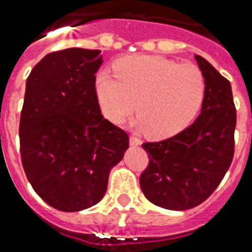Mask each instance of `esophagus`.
<instances>
[{"label":"esophagus","instance_id":"esophagus-1","mask_svg":"<svg viewBox=\"0 0 252 252\" xmlns=\"http://www.w3.org/2000/svg\"><path fill=\"white\" fill-rule=\"evenodd\" d=\"M129 144L132 145V146H138V145H141V140H140V138H137V137H134V136H130L129 137Z\"/></svg>","mask_w":252,"mask_h":252}]
</instances>
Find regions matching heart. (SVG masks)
<instances>
[{
  "mask_svg": "<svg viewBox=\"0 0 252 252\" xmlns=\"http://www.w3.org/2000/svg\"><path fill=\"white\" fill-rule=\"evenodd\" d=\"M115 73L116 79L107 72L95 79L102 114L112 123H122L136 107V126L153 138L181 132L203 101V73L193 63L134 55L120 59Z\"/></svg>",
  "mask_w": 252,
  "mask_h": 252,
  "instance_id": "obj_1",
  "label": "heart"
}]
</instances>
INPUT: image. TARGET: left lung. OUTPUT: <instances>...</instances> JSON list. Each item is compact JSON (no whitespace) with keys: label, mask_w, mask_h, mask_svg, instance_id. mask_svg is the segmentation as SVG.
Instances as JSON below:
<instances>
[{"label":"left lung","mask_w":252,"mask_h":252,"mask_svg":"<svg viewBox=\"0 0 252 252\" xmlns=\"http://www.w3.org/2000/svg\"><path fill=\"white\" fill-rule=\"evenodd\" d=\"M195 59L204 77L200 114L176 136L142 145L149 165L141 173V189L151 203L175 211L207 199L234 155L237 111L230 83L200 55Z\"/></svg>","instance_id":"obj_1"}]
</instances>
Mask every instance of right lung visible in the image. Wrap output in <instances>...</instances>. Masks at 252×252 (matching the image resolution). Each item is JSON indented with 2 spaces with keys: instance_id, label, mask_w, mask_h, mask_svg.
Instances as JSON below:
<instances>
[{
  "instance_id": "right-lung-1",
  "label": "right lung",
  "mask_w": 252,
  "mask_h": 252,
  "mask_svg": "<svg viewBox=\"0 0 252 252\" xmlns=\"http://www.w3.org/2000/svg\"><path fill=\"white\" fill-rule=\"evenodd\" d=\"M102 62L99 50L64 49L45 55L27 79L22 164L34 191L59 211L97 204L129 146L126 130L101 114L95 72Z\"/></svg>"
}]
</instances>
